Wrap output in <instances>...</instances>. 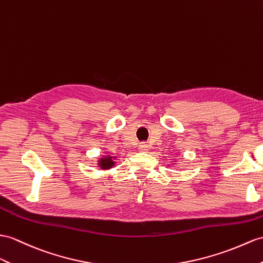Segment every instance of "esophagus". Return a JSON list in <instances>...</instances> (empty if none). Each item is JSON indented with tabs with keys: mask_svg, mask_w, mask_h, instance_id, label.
<instances>
[{
	"mask_svg": "<svg viewBox=\"0 0 263 263\" xmlns=\"http://www.w3.org/2000/svg\"><path fill=\"white\" fill-rule=\"evenodd\" d=\"M138 149L140 152H147V151H148V145L145 144V143H142L138 146Z\"/></svg>",
	"mask_w": 263,
	"mask_h": 263,
	"instance_id": "34e87169",
	"label": "esophagus"
}]
</instances>
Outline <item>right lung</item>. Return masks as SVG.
Returning a JSON list of instances; mask_svg holds the SVG:
<instances>
[{"label": "right lung", "mask_w": 263, "mask_h": 263, "mask_svg": "<svg viewBox=\"0 0 263 263\" xmlns=\"http://www.w3.org/2000/svg\"><path fill=\"white\" fill-rule=\"evenodd\" d=\"M114 165H115V162L112 161V157L111 156H106L104 158H101L100 161H99V166H100L102 170L111 168Z\"/></svg>", "instance_id": "right-lung-1"}]
</instances>
